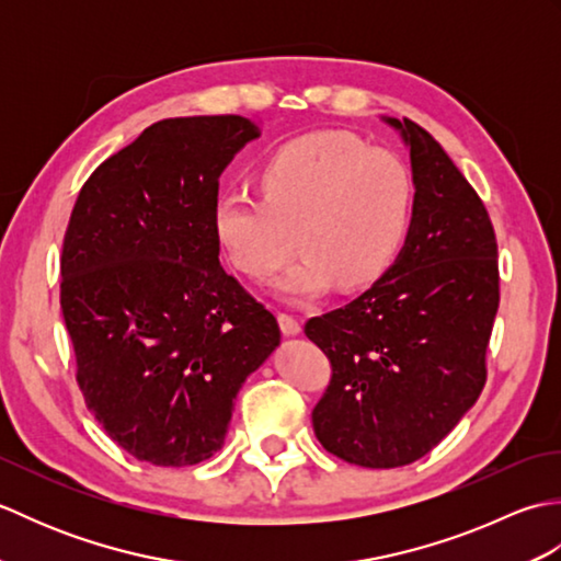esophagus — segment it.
I'll list each match as a JSON object with an SVG mask.
<instances>
[{"mask_svg":"<svg viewBox=\"0 0 561 561\" xmlns=\"http://www.w3.org/2000/svg\"><path fill=\"white\" fill-rule=\"evenodd\" d=\"M277 320H279V328H282L284 335H299V332H301V323H299V318H296V316L279 311Z\"/></svg>","mask_w":561,"mask_h":561,"instance_id":"esophagus-1","label":"esophagus"}]
</instances>
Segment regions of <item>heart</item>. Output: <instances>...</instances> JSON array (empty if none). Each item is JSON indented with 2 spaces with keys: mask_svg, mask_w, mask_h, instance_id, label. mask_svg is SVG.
Returning a JSON list of instances; mask_svg holds the SVG:
<instances>
[{
  "mask_svg": "<svg viewBox=\"0 0 561 561\" xmlns=\"http://www.w3.org/2000/svg\"><path fill=\"white\" fill-rule=\"evenodd\" d=\"M257 187L262 197L214 199L211 233L224 260L255 282L270 279L299 245L304 257L277 282L287 299H311L335 282L340 289L376 282L410 229L408 163L350 133L287 141L260 165Z\"/></svg>",
  "mask_w": 561,
  "mask_h": 561,
  "instance_id": "obj_1",
  "label": "heart"
}]
</instances>
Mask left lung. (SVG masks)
<instances>
[{
  "label": "left lung",
  "instance_id": "8db88e82",
  "mask_svg": "<svg viewBox=\"0 0 561 561\" xmlns=\"http://www.w3.org/2000/svg\"><path fill=\"white\" fill-rule=\"evenodd\" d=\"M386 123L410 147L408 241L371 289L304 328L332 366L313 432L362 468L420 460L478 402L499 308L496 236L480 195L424 127Z\"/></svg>",
  "mask_w": 561,
  "mask_h": 561
}]
</instances>
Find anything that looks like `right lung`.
<instances>
[{
    "label": "right lung",
    "instance_id": "obj_1",
    "mask_svg": "<svg viewBox=\"0 0 561 561\" xmlns=\"http://www.w3.org/2000/svg\"><path fill=\"white\" fill-rule=\"evenodd\" d=\"M260 125L169 117L81 185L65 231L59 306L87 408L137 460L185 468L224 446L243 380L279 325L219 265V175Z\"/></svg>",
    "mask_w": 561,
    "mask_h": 561
}]
</instances>
